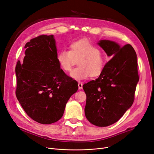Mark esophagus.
I'll use <instances>...</instances> for the list:
<instances>
[{
    "mask_svg": "<svg viewBox=\"0 0 154 154\" xmlns=\"http://www.w3.org/2000/svg\"><path fill=\"white\" fill-rule=\"evenodd\" d=\"M82 85H83V84L82 83V82H79V83H78V86H79V89H80V90H81L82 88Z\"/></svg>",
    "mask_w": 154,
    "mask_h": 154,
    "instance_id": "obj_1",
    "label": "esophagus"
}]
</instances>
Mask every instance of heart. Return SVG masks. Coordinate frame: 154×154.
Instances as JSON below:
<instances>
[{
    "mask_svg": "<svg viewBox=\"0 0 154 154\" xmlns=\"http://www.w3.org/2000/svg\"><path fill=\"white\" fill-rule=\"evenodd\" d=\"M70 50L63 49L57 57L60 69L70 72L77 61L79 67L73 70L70 76L75 80L99 76L106 66V59L99 48L87 40H80L71 44Z\"/></svg>",
    "mask_w": 154,
    "mask_h": 154,
    "instance_id": "1",
    "label": "heart"
}]
</instances>
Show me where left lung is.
I'll use <instances>...</instances> for the list:
<instances>
[{"mask_svg": "<svg viewBox=\"0 0 154 154\" xmlns=\"http://www.w3.org/2000/svg\"><path fill=\"white\" fill-rule=\"evenodd\" d=\"M97 44L107 56L114 57L99 77L83 85L87 96L85 115L94 125L107 127L122 117L134 100L139 77L137 54L130 44L100 40Z\"/></svg>", "mask_w": 154, "mask_h": 154, "instance_id": "1", "label": "left lung"}]
</instances>
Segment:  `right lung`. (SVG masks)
Returning a JSON list of instances; mask_svg holds the SVG:
<instances>
[{"label":"right lung","mask_w":154,"mask_h":154,"mask_svg":"<svg viewBox=\"0 0 154 154\" xmlns=\"http://www.w3.org/2000/svg\"><path fill=\"white\" fill-rule=\"evenodd\" d=\"M25 57L15 67V94L26 114L37 122L51 124L62 117L66 103L78 90L75 80L60 69L53 35L28 42Z\"/></svg>","instance_id":"obj_1"}]
</instances>
